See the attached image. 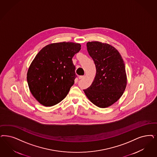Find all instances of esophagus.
<instances>
[{"label": "esophagus", "instance_id": "34e87169", "mask_svg": "<svg viewBox=\"0 0 157 157\" xmlns=\"http://www.w3.org/2000/svg\"><path fill=\"white\" fill-rule=\"evenodd\" d=\"M84 78H85V76H79V79H81Z\"/></svg>", "mask_w": 157, "mask_h": 157}]
</instances>
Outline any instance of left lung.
Masks as SVG:
<instances>
[{"instance_id":"8db88e82","label":"left lung","mask_w":157,"mask_h":157,"mask_svg":"<svg viewBox=\"0 0 157 157\" xmlns=\"http://www.w3.org/2000/svg\"><path fill=\"white\" fill-rule=\"evenodd\" d=\"M86 46L96 74L90 86L83 91L95 105L107 108L119 100L126 87L124 61L119 52L108 43L89 42Z\"/></svg>"}]
</instances>
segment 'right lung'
<instances>
[{
    "label": "right lung",
    "mask_w": 157,
    "mask_h": 157,
    "mask_svg": "<svg viewBox=\"0 0 157 157\" xmlns=\"http://www.w3.org/2000/svg\"><path fill=\"white\" fill-rule=\"evenodd\" d=\"M81 47L69 42L51 43L36 54L27 78L30 92L40 104L51 107L67 96L76 76L72 59Z\"/></svg>",
    "instance_id": "1"
}]
</instances>
